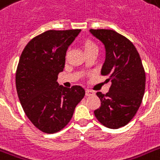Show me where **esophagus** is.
<instances>
[{"label": "esophagus", "mask_w": 160, "mask_h": 160, "mask_svg": "<svg viewBox=\"0 0 160 160\" xmlns=\"http://www.w3.org/2000/svg\"><path fill=\"white\" fill-rule=\"evenodd\" d=\"M94 94H95V92H94L93 90H85V95H86V96H90V95H93Z\"/></svg>", "instance_id": "1"}]
</instances>
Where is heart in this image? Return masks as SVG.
Segmentation results:
<instances>
[{"instance_id": "1", "label": "heart", "mask_w": 160, "mask_h": 160, "mask_svg": "<svg viewBox=\"0 0 160 160\" xmlns=\"http://www.w3.org/2000/svg\"><path fill=\"white\" fill-rule=\"evenodd\" d=\"M90 48H97V46H96V45H95L93 41H90V40L85 41V43H84V49H85V50H87V49Z\"/></svg>"}]
</instances>
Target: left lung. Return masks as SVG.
Returning <instances> with one entry per match:
<instances>
[{"instance_id": "left-lung-1", "label": "left lung", "mask_w": 160, "mask_h": 160, "mask_svg": "<svg viewBox=\"0 0 160 160\" xmlns=\"http://www.w3.org/2000/svg\"><path fill=\"white\" fill-rule=\"evenodd\" d=\"M105 46L101 75L111 81L109 92H97L101 105L94 111L96 119L109 129H119L131 120L141 105L145 90V72L135 46L113 30H90Z\"/></svg>"}]
</instances>
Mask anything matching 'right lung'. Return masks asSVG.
<instances>
[{"label": "right lung", "mask_w": 160, "mask_h": 160, "mask_svg": "<svg viewBox=\"0 0 160 160\" xmlns=\"http://www.w3.org/2000/svg\"><path fill=\"white\" fill-rule=\"evenodd\" d=\"M81 30L47 31L29 41L16 74V91L26 116L41 131L53 134L67 125L85 96L80 85H59L66 51Z\"/></svg>", "instance_id": "right-lung-1"}]
</instances>
